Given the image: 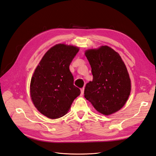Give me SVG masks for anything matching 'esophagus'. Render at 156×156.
Returning <instances> with one entry per match:
<instances>
[{
	"mask_svg": "<svg viewBox=\"0 0 156 156\" xmlns=\"http://www.w3.org/2000/svg\"><path fill=\"white\" fill-rule=\"evenodd\" d=\"M84 88H83L81 89V96L84 94Z\"/></svg>",
	"mask_w": 156,
	"mask_h": 156,
	"instance_id": "obj_1",
	"label": "esophagus"
}]
</instances>
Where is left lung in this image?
Returning <instances> with one entry per match:
<instances>
[{
	"label": "left lung",
	"instance_id": "8db88e82",
	"mask_svg": "<svg viewBox=\"0 0 156 156\" xmlns=\"http://www.w3.org/2000/svg\"><path fill=\"white\" fill-rule=\"evenodd\" d=\"M90 64L92 81L87 84L84 98L100 114L108 116L124 106L130 95L129 75L120 55L107 45L84 52Z\"/></svg>",
	"mask_w": 156,
	"mask_h": 156
}]
</instances>
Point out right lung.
<instances>
[{"label":"right lung","mask_w":156,"mask_h":156,"mask_svg":"<svg viewBox=\"0 0 156 156\" xmlns=\"http://www.w3.org/2000/svg\"><path fill=\"white\" fill-rule=\"evenodd\" d=\"M79 51L72 45L58 44L51 48L42 57L32 75L30 95L41 114L50 119L64 116L74 100L81 94L73 85L69 64Z\"/></svg>","instance_id":"1"}]
</instances>
